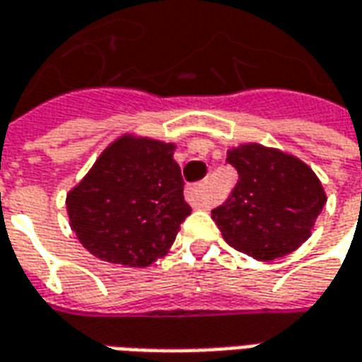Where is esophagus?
Here are the masks:
<instances>
[{
	"label": "esophagus",
	"mask_w": 362,
	"mask_h": 362,
	"mask_svg": "<svg viewBox=\"0 0 362 362\" xmlns=\"http://www.w3.org/2000/svg\"><path fill=\"white\" fill-rule=\"evenodd\" d=\"M186 202L192 207H209V196H207L206 184H196L186 189Z\"/></svg>",
	"instance_id": "1"
}]
</instances>
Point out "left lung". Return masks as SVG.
I'll return each mask as SVG.
<instances>
[{
    "label": "left lung",
    "mask_w": 362,
    "mask_h": 362,
    "mask_svg": "<svg viewBox=\"0 0 362 362\" xmlns=\"http://www.w3.org/2000/svg\"><path fill=\"white\" fill-rule=\"evenodd\" d=\"M227 163L239 180L229 199L211 211L225 241L264 262L296 251L327 202L315 173L298 156L260 143L229 148Z\"/></svg>",
    "instance_id": "1"
}]
</instances>
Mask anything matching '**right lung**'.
I'll return each mask as SVG.
<instances>
[{
  "mask_svg": "<svg viewBox=\"0 0 362 362\" xmlns=\"http://www.w3.org/2000/svg\"><path fill=\"white\" fill-rule=\"evenodd\" d=\"M174 148L123 133L68 192L70 227L95 259L145 269L173 247L192 211Z\"/></svg>",
  "mask_w": 362,
  "mask_h": 362,
  "instance_id": "1",
  "label": "right lung"
}]
</instances>
